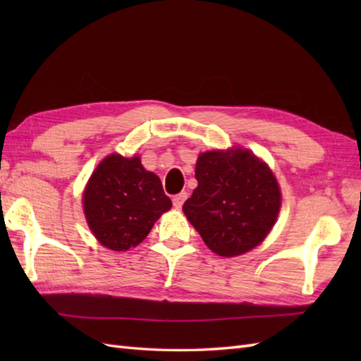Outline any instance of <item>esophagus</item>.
Segmentation results:
<instances>
[{
  "mask_svg": "<svg viewBox=\"0 0 361 361\" xmlns=\"http://www.w3.org/2000/svg\"><path fill=\"white\" fill-rule=\"evenodd\" d=\"M186 198H188V194H186V192H180V194H176V195L172 198V202H173V206H175V208H181V206H183V203H185Z\"/></svg>",
  "mask_w": 361,
  "mask_h": 361,
  "instance_id": "1",
  "label": "esophagus"
}]
</instances>
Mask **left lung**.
Segmentation results:
<instances>
[{
    "mask_svg": "<svg viewBox=\"0 0 361 361\" xmlns=\"http://www.w3.org/2000/svg\"><path fill=\"white\" fill-rule=\"evenodd\" d=\"M195 178L183 211L216 255L239 256L265 239L281 208L278 181L265 163L242 149L204 152Z\"/></svg>",
    "mask_w": 361,
    "mask_h": 361,
    "instance_id": "obj_1",
    "label": "left lung"
}]
</instances>
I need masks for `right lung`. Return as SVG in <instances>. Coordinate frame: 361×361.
Segmentation results:
<instances>
[{
    "label": "right lung",
    "instance_id": "add662e5",
    "mask_svg": "<svg viewBox=\"0 0 361 361\" xmlns=\"http://www.w3.org/2000/svg\"><path fill=\"white\" fill-rule=\"evenodd\" d=\"M172 202L158 176L137 157H106L83 194L88 226L104 247L126 251L141 243Z\"/></svg>",
    "mask_w": 361,
    "mask_h": 361
}]
</instances>
